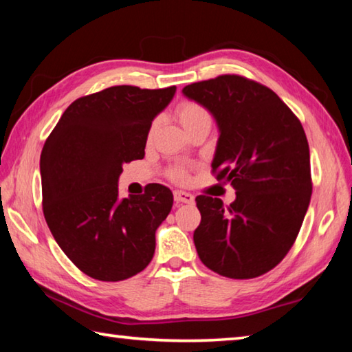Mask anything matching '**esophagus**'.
<instances>
[{"label": "esophagus", "mask_w": 352, "mask_h": 352, "mask_svg": "<svg viewBox=\"0 0 352 352\" xmlns=\"http://www.w3.org/2000/svg\"><path fill=\"white\" fill-rule=\"evenodd\" d=\"M174 199H175L177 204H192L194 195L189 194V192H184V190H175Z\"/></svg>", "instance_id": "esophagus-1"}]
</instances>
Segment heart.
I'll use <instances>...</instances> for the list:
<instances>
[{
    "mask_svg": "<svg viewBox=\"0 0 352 352\" xmlns=\"http://www.w3.org/2000/svg\"><path fill=\"white\" fill-rule=\"evenodd\" d=\"M177 118L178 121L182 122V126L184 127V130H190L194 127H197L199 124H204V122H211V115L210 111H208L204 105H200L197 102H194V100H182L180 104L177 105ZM157 127H158V122L153 121L152 126L148 127V132H147V140L152 141L155 133H157ZM169 175L172 180L175 182H184L186 180V170L180 166H175V168H172L169 170Z\"/></svg>",
    "mask_w": 352,
    "mask_h": 352,
    "instance_id": "heart-1",
    "label": "heart"
}]
</instances>
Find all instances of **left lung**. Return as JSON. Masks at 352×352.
Listing matches in <instances>:
<instances>
[{
    "instance_id": "left-lung-1",
    "label": "left lung",
    "mask_w": 352,
    "mask_h": 352,
    "mask_svg": "<svg viewBox=\"0 0 352 352\" xmlns=\"http://www.w3.org/2000/svg\"><path fill=\"white\" fill-rule=\"evenodd\" d=\"M183 94L219 126L212 174L236 189L230 206L199 195L194 231L208 269L233 279L270 272L294 245L312 194L311 155L300 119L275 91L237 74L190 83Z\"/></svg>"
}]
</instances>
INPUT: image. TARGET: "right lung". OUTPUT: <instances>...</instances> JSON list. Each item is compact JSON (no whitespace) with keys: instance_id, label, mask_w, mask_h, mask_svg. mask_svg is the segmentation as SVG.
<instances>
[{"instance_id":"obj_1","label":"right lung","mask_w":352,"mask_h":352,"mask_svg":"<svg viewBox=\"0 0 352 352\" xmlns=\"http://www.w3.org/2000/svg\"><path fill=\"white\" fill-rule=\"evenodd\" d=\"M174 94L118 85L76 99L41 151L46 223L69 261L99 281L127 279L153 258L174 195L153 183L119 200L118 178L124 163L144 158L148 127Z\"/></svg>"}]
</instances>
